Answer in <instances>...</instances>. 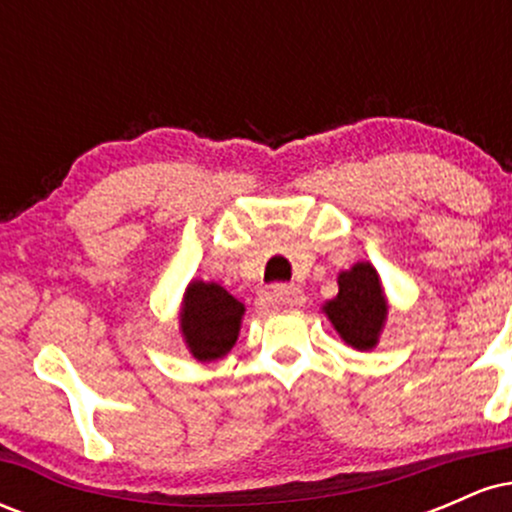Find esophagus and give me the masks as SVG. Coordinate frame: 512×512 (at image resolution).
Wrapping results in <instances>:
<instances>
[{"mask_svg":"<svg viewBox=\"0 0 512 512\" xmlns=\"http://www.w3.org/2000/svg\"><path fill=\"white\" fill-rule=\"evenodd\" d=\"M272 298L276 305H286V308H293V305H301L305 301V293L293 284H276L272 291Z\"/></svg>","mask_w":512,"mask_h":512,"instance_id":"34e87169","label":"esophagus"}]
</instances>
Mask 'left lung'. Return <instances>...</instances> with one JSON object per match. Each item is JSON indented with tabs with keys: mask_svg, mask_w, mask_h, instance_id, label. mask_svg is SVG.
I'll return each mask as SVG.
<instances>
[{
	"mask_svg": "<svg viewBox=\"0 0 512 512\" xmlns=\"http://www.w3.org/2000/svg\"><path fill=\"white\" fill-rule=\"evenodd\" d=\"M337 281V298L327 301L322 310L346 344L358 351H370L378 344L387 317L380 276L373 264L358 262L339 274Z\"/></svg>",
	"mask_w": 512,
	"mask_h": 512,
	"instance_id": "left-lung-1",
	"label": "left lung"
}]
</instances>
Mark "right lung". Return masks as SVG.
<instances>
[{
    "mask_svg": "<svg viewBox=\"0 0 512 512\" xmlns=\"http://www.w3.org/2000/svg\"><path fill=\"white\" fill-rule=\"evenodd\" d=\"M245 305L214 281H192L180 308V330L197 361H216L236 344Z\"/></svg>",
    "mask_w": 512,
    "mask_h": 512,
    "instance_id": "add662e5",
    "label": "right lung"
}]
</instances>
